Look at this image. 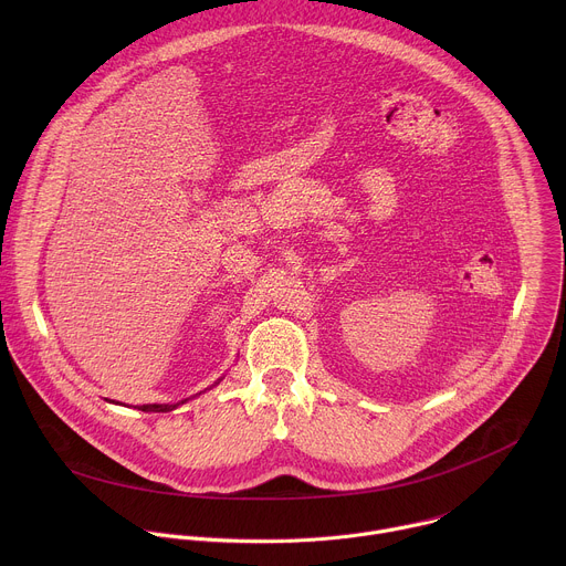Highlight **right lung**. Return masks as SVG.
Returning <instances> with one entry per match:
<instances>
[{"label": "right lung", "mask_w": 566, "mask_h": 566, "mask_svg": "<svg viewBox=\"0 0 566 566\" xmlns=\"http://www.w3.org/2000/svg\"><path fill=\"white\" fill-rule=\"evenodd\" d=\"M181 402H186V400H181ZM179 406V402H177ZM177 406H140V410L143 412H172Z\"/></svg>", "instance_id": "add662e5"}]
</instances>
